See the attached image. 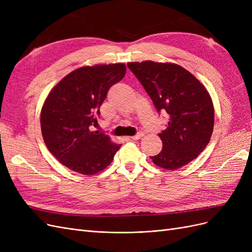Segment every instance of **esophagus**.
Returning a JSON list of instances; mask_svg holds the SVG:
<instances>
[{
	"instance_id": "esophagus-1",
	"label": "esophagus",
	"mask_w": 252,
	"mask_h": 252,
	"mask_svg": "<svg viewBox=\"0 0 252 252\" xmlns=\"http://www.w3.org/2000/svg\"><path fill=\"white\" fill-rule=\"evenodd\" d=\"M143 136H144V133H143V132H138L135 135L130 136V139H131V140H140V139L143 138Z\"/></svg>"
}]
</instances>
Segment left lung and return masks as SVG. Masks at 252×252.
Segmentation results:
<instances>
[{
    "label": "left lung",
    "mask_w": 252,
    "mask_h": 252,
    "mask_svg": "<svg viewBox=\"0 0 252 252\" xmlns=\"http://www.w3.org/2000/svg\"><path fill=\"white\" fill-rule=\"evenodd\" d=\"M154 102L158 114H168V124L158 133L163 148L150 157L157 166L174 170L191 162L210 141L215 109L208 91L184 68L171 63H128Z\"/></svg>",
    "instance_id": "left-lung-1"
}]
</instances>
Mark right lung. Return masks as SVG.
Masks as SVG:
<instances>
[{"label": "right lung", "mask_w": 252, "mask_h": 252, "mask_svg": "<svg viewBox=\"0 0 252 252\" xmlns=\"http://www.w3.org/2000/svg\"><path fill=\"white\" fill-rule=\"evenodd\" d=\"M126 73L124 64L81 67L55 86L41 111L45 144L60 163L82 174L104 170L121 145L91 131L109 88Z\"/></svg>", "instance_id": "add662e5"}]
</instances>
